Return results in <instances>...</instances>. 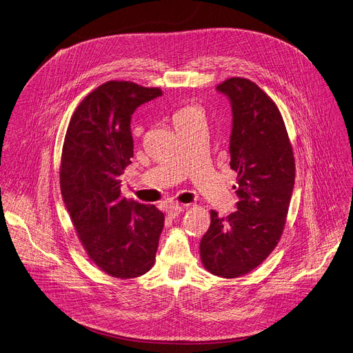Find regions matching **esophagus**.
<instances>
[{
    "instance_id": "obj_1",
    "label": "esophagus",
    "mask_w": 353,
    "mask_h": 353,
    "mask_svg": "<svg viewBox=\"0 0 353 353\" xmlns=\"http://www.w3.org/2000/svg\"><path fill=\"white\" fill-rule=\"evenodd\" d=\"M182 211H183V207H182V205H179V204H172V205L168 207L167 215H168L170 218H176Z\"/></svg>"
}]
</instances>
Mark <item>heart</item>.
I'll return each mask as SVG.
<instances>
[{
  "mask_svg": "<svg viewBox=\"0 0 353 353\" xmlns=\"http://www.w3.org/2000/svg\"><path fill=\"white\" fill-rule=\"evenodd\" d=\"M192 112H197V109H196V108H185V109H182V110L178 113V116H176V117L186 116V114H189V113H192Z\"/></svg>",
  "mask_w": 353,
  "mask_h": 353,
  "instance_id": "1",
  "label": "heart"
}]
</instances>
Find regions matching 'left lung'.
I'll return each instance as SVG.
<instances>
[{"label": "left lung", "mask_w": 353, "mask_h": 353, "mask_svg": "<svg viewBox=\"0 0 353 353\" xmlns=\"http://www.w3.org/2000/svg\"><path fill=\"white\" fill-rule=\"evenodd\" d=\"M232 106L230 168L237 211L226 218L211 210L200 241L204 268L232 279L256 268L273 251L284 229L295 181L292 148L274 102L252 81L232 77L216 87Z\"/></svg>", "instance_id": "left-lung-1"}]
</instances>
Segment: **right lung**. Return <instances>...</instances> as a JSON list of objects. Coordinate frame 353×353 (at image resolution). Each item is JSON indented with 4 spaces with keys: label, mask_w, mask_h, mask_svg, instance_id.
Masks as SVG:
<instances>
[{
    "label": "right lung",
    "mask_w": 353,
    "mask_h": 353,
    "mask_svg": "<svg viewBox=\"0 0 353 353\" xmlns=\"http://www.w3.org/2000/svg\"><path fill=\"white\" fill-rule=\"evenodd\" d=\"M160 88L108 81L76 109L65 137L61 190L87 254L119 279L146 273L154 263L164 214L153 204L121 197V179L134 157L131 119Z\"/></svg>",
    "instance_id": "obj_1"
}]
</instances>
